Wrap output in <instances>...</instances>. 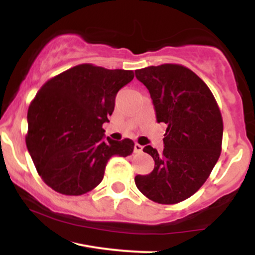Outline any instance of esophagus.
Segmentation results:
<instances>
[{"label":"esophagus","mask_w":255,"mask_h":255,"mask_svg":"<svg viewBox=\"0 0 255 255\" xmlns=\"http://www.w3.org/2000/svg\"><path fill=\"white\" fill-rule=\"evenodd\" d=\"M141 151H142V146L135 142V145H134V152H135V153H140Z\"/></svg>","instance_id":"34e87169"}]
</instances>
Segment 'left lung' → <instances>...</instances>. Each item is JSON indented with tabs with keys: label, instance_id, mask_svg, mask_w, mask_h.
Masks as SVG:
<instances>
[{
	"label": "left lung",
	"instance_id": "left-lung-1",
	"mask_svg": "<svg viewBox=\"0 0 255 255\" xmlns=\"http://www.w3.org/2000/svg\"><path fill=\"white\" fill-rule=\"evenodd\" d=\"M135 77L150 92L157 122L168 128L163 153L150 145L144 147L154 169L134 181L154 203L177 204L203 186L221 156V111L207 85L181 64L146 67L135 71Z\"/></svg>",
	"mask_w": 255,
	"mask_h": 255
}]
</instances>
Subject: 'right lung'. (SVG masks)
I'll use <instances>...</instances> for the list:
<instances>
[{
	"instance_id": "add662e5",
	"label": "right lung",
	"mask_w": 255,
	"mask_h": 255,
	"mask_svg": "<svg viewBox=\"0 0 255 255\" xmlns=\"http://www.w3.org/2000/svg\"><path fill=\"white\" fill-rule=\"evenodd\" d=\"M134 73L79 64L50 79L28 108L26 145L38 174L54 191L81 195L102 182L108 160L131 154L134 142L104 139L115 97Z\"/></svg>"
}]
</instances>
